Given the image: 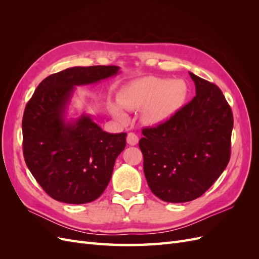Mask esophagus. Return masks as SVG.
I'll return each instance as SVG.
<instances>
[{
    "mask_svg": "<svg viewBox=\"0 0 259 259\" xmlns=\"http://www.w3.org/2000/svg\"><path fill=\"white\" fill-rule=\"evenodd\" d=\"M126 140H127V144L128 145H131V146H135V145H137V143H138V136L135 134V133H133V132H131V133H128L127 134V138H126Z\"/></svg>",
    "mask_w": 259,
    "mask_h": 259,
    "instance_id": "34e87169",
    "label": "esophagus"
}]
</instances>
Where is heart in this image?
I'll return each instance as SVG.
<instances>
[{"label": "heart", "mask_w": 259, "mask_h": 259, "mask_svg": "<svg viewBox=\"0 0 259 259\" xmlns=\"http://www.w3.org/2000/svg\"><path fill=\"white\" fill-rule=\"evenodd\" d=\"M188 95V86L183 80H168L146 76L131 82L121 91L120 105L128 111L143 110V120L150 125L161 124L183 107ZM120 120L127 116L120 107H114Z\"/></svg>", "instance_id": "b5f03b06"}]
</instances>
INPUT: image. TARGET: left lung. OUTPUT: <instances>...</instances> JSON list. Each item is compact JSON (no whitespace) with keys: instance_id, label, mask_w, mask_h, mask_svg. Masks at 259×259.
<instances>
[{"instance_id":"obj_1","label":"left lung","mask_w":259,"mask_h":259,"mask_svg":"<svg viewBox=\"0 0 259 259\" xmlns=\"http://www.w3.org/2000/svg\"><path fill=\"white\" fill-rule=\"evenodd\" d=\"M195 96L165 122L143 130L139 148L150 190L170 203L205 193L228 165L233 115L217 85L189 72Z\"/></svg>"}]
</instances>
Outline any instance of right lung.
<instances>
[{"mask_svg": "<svg viewBox=\"0 0 259 259\" xmlns=\"http://www.w3.org/2000/svg\"><path fill=\"white\" fill-rule=\"evenodd\" d=\"M119 69L68 68L45 77L28 101L22 117L23 156L54 200L84 204L98 199L110 182L115 159L126 146V133L109 134L85 114L67 122L65 112L74 86L99 82Z\"/></svg>", "mask_w": 259, "mask_h": 259, "instance_id": "right-lung-1", "label": "right lung"}]
</instances>
